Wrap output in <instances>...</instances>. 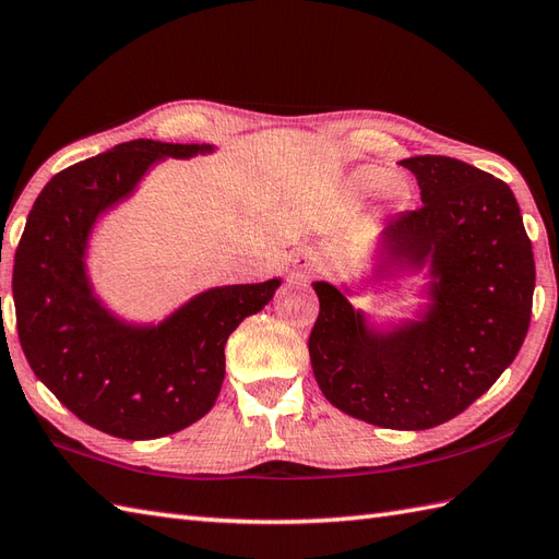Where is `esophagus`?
<instances>
[{
    "label": "esophagus",
    "instance_id": "obj_1",
    "mask_svg": "<svg viewBox=\"0 0 559 559\" xmlns=\"http://www.w3.org/2000/svg\"><path fill=\"white\" fill-rule=\"evenodd\" d=\"M312 269H310V264H300V273H302V276H307V273H310Z\"/></svg>",
    "mask_w": 559,
    "mask_h": 559
}]
</instances>
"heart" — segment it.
<instances>
[{
  "mask_svg": "<svg viewBox=\"0 0 559 559\" xmlns=\"http://www.w3.org/2000/svg\"><path fill=\"white\" fill-rule=\"evenodd\" d=\"M360 180L367 185V187H379L382 185V173L379 170H362V175H360Z\"/></svg>",
  "mask_w": 559,
  "mask_h": 559,
  "instance_id": "b5f03b06",
  "label": "heart"
}]
</instances>
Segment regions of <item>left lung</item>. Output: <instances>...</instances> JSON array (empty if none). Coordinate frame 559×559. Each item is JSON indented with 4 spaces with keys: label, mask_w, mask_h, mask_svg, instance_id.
Instances as JSON below:
<instances>
[{
    "label": "left lung",
    "mask_w": 559,
    "mask_h": 559,
    "mask_svg": "<svg viewBox=\"0 0 559 559\" xmlns=\"http://www.w3.org/2000/svg\"><path fill=\"white\" fill-rule=\"evenodd\" d=\"M401 165L418 180L423 206L384 228L382 271L430 261V310L374 331L346 295L317 281L307 346L317 384L338 411L389 430H430L466 411L516 358L536 264L507 182L447 156Z\"/></svg>",
    "instance_id": "obj_1"
}]
</instances>
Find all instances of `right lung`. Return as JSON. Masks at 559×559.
Returning <instances> with one entry per match:
<instances>
[{"label":"right lung","mask_w":559,"mask_h":559,"mask_svg":"<svg viewBox=\"0 0 559 559\" xmlns=\"http://www.w3.org/2000/svg\"><path fill=\"white\" fill-rule=\"evenodd\" d=\"M209 151L127 141L57 173L28 213L11 283L21 348L57 401L105 435L156 439L204 418L225 377V341L281 286L211 288L158 326L124 324L93 298L83 254L96 218L156 160Z\"/></svg>","instance_id":"right-lung-1"}]
</instances>
